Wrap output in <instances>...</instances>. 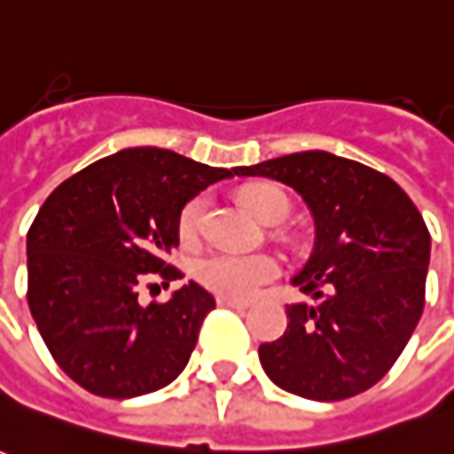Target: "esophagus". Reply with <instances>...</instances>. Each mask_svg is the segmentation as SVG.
<instances>
[{
  "mask_svg": "<svg viewBox=\"0 0 454 454\" xmlns=\"http://www.w3.org/2000/svg\"><path fill=\"white\" fill-rule=\"evenodd\" d=\"M215 303L221 305V308H236V310L248 308V301H239V298H231V295H218Z\"/></svg>",
  "mask_w": 454,
  "mask_h": 454,
  "instance_id": "obj_1",
  "label": "esophagus"
}]
</instances>
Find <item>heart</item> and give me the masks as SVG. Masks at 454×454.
<instances>
[{
  "label": "heart",
  "mask_w": 454,
  "mask_h": 454,
  "mask_svg": "<svg viewBox=\"0 0 454 454\" xmlns=\"http://www.w3.org/2000/svg\"><path fill=\"white\" fill-rule=\"evenodd\" d=\"M243 201L251 206L255 214L263 221H283L291 211L288 196L276 186H248L243 188ZM208 211H211V196L208 193H196L188 199L178 215V236L184 243H196L206 233L208 223ZM280 273L278 261L266 253H233L215 251L203 255L196 263V276L203 286L211 291L233 295V298H248L258 291L263 283L273 280Z\"/></svg>",
  "instance_id": "b5f03b06"
}]
</instances>
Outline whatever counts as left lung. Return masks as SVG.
Listing matches in <instances>:
<instances>
[{"label": "left lung", "instance_id": "obj_1", "mask_svg": "<svg viewBox=\"0 0 454 454\" xmlns=\"http://www.w3.org/2000/svg\"><path fill=\"white\" fill-rule=\"evenodd\" d=\"M236 176L298 191L316 246L293 278L310 303L286 308L288 328L258 348L261 365L293 395L333 403L365 393L405 350L425 305L430 233L390 176L328 151H301Z\"/></svg>", "mask_w": 454, "mask_h": 454}]
</instances>
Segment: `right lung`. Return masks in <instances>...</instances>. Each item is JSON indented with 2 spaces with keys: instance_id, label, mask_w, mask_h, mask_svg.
Returning <instances> with one entry per match:
<instances>
[{
  "instance_id": "add662e5",
  "label": "right lung",
  "mask_w": 454,
  "mask_h": 454,
  "mask_svg": "<svg viewBox=\"0 0 454 454\" xmlns=\"http://www.w3.org/2000/svg\"><path fill=\"white\" fill-rule=\"evenodd\" d=\"M236 168L138 146L98 159L59 184L27 233L29 310L57 365L101 397L161 390L186 368L214 295L186 283L166 303H138L156 273L184 278L166 255L178 246L188 199Z\"/></svg>"
}]
</instances>
